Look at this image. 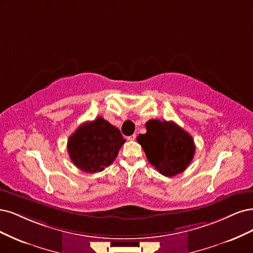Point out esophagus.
Returning <instances> with one entry per match:
<instances>
[{"mask_svg":"<svg viewBox=\"0 0 253 253\" xmlns=\"http://www.w3.org/2000/svg\"><path fill=\"white\" fill-rule=\"evenodd\" d=\"M135 137H136V135L135 134H131V135H129L127 138L129 141H134L135 140Z\"/></svg>","mask_w":253,"mask_h":253,"instance_id":"1","label":"esophagus"}]
</instances>
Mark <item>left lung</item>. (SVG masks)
Wrapping results in <instances>:
<instances>
[{
  "label": "left lung",
  "mask_w": 253,
  "mask_h": 253,
  "mask_svg": "<svg viewBox=\"0 0 253 253\" xmlns=\"http://www.w3.org/2000/svg\"><path fill=\"white\" fill-rule=\"evenodd\" d=\"M147 132L137 135L150 164L163 175L171 177L189 166L195 145L192 136L174 122L149 120Z\"/></svg>",
  "instance_id": "left-lung-1"
}]
</instances>
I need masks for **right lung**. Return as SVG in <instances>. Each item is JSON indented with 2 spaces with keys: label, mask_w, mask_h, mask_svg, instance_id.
Instances as JSON below:
<instances>
[{
  "label": "right lung",
  "mask_w": 253,
  "mask_h": 253,
  "mask_svg": "<svg viewBox=\"0 0 253 253\" xmlns=\"http://www.w3.org/2000/svg\"><path fill=\"white\" fill-rule=\"evenodd\" d=\"M124 143L120 130L99 117L82 124L69 136L67 150L78 168L95 173L112 164Z\"/></svg>",
  "instance_id": "1"
}]
</instances>
